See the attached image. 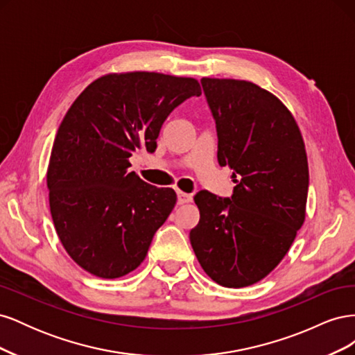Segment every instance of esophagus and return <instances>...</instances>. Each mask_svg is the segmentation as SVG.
Returning <instances> with one entry per match:
<instances>
[{"instance_id":"obj_1","label":"esophagus","mask_w":355,"mask_h":355,"mask_svg":"<svg viewBox=\"0 0 355 355\" xmlns=\"http://www.w3.org/2000/svg\"><path fill=\"white\" fill-rule=\"evenodd\" d=\"M192 201V196L191 194H185V192L178 191V204H187Z\"/></svg>"}]
</instances>
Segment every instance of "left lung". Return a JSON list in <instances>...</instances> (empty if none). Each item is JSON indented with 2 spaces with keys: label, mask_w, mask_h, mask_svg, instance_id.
I'll return each mask as SVG.
<instances>
[{
  "label": "left lung",
  "mask_w": 355,
  "mask_h": 355,
  "mask_svg": "<svg viewBox=\"0 0 355 355\" xmlns=\"http://www.w3.org/2000/svg\"><path fill=\"white\" fill-rule=\"evenodd\" d=\"M216 123L218 163L232 170L231 197L202 189L189 232L197 259L223 287L254 284L280 263L305 220L308 159L292 114L249 81L202 78Z\"/></svg>",
  "instance_id": "left-lung-1"
}]
</instances>
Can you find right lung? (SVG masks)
Instances as JSON below:
<instances>
[{
    "label": "right lung",
    "mask_w": 355,
    "mask_h": 355,
    "mask_svg": "<svg viewBox=\"0 0 355 355\" xmlns=\"http://www.w3.org/2000/svg\"><path fill=\"white\" fill-rule=\"evenodd\" d=\"M201 94L194 78L157 72L105 75L67 112L47 170L50 211L60 243L83 270L123 277L141 265L176 192L127 168L136 149H157L167 116Z\"/></svg>",
    "instance_id": "1"
}]
</instances>
